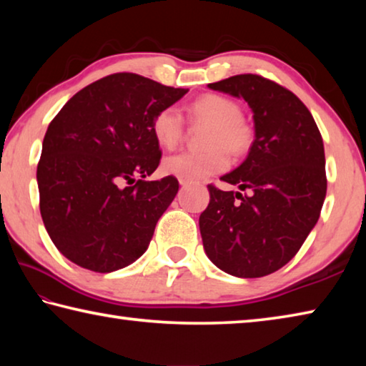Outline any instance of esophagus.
<instances>
[{"label":"esophagus","instance_id":"obj_1","mask_svg":"<svg viewBox=\"0 0 366 366\" xmlns=\"http://www.w3.org/2000/svg\"><path fill=\"white\" fill-rule=\"evenodd\" d=\"M179 184H181V185H182V189H184V187H187V185H189V182H185V181H182V179H179Z\"/></svg>","mask_w":366,"mask_h":366}]
</instances>
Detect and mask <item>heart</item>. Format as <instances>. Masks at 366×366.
<instances>
[{
	"instance_id": "1",
	"label": "heart",
	"mask_w": 366,
	"mask_h": 366,
	"mask_svg": "<svg viewBox=\"0 0 366 366\" xmlns=\"http://www.w3.org/2000/svg\"><path fill=\"white\" fill-rule=\"evenodd\" d=\"M194 121L212 124L205 152H181L169 154L163 161L166 174L182 179L185 182L202 181L227 168V153H244L253 140L252 129L242 121L239 104L221 95H205L190 107ZM154 140L164 148H174L184 135V119L174 107L163 108L152 124Z\"/></svg>"
}]
</instances>
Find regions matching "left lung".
I'll return each mask as SVG.
<instances>
[{
  "label": "left lung",
  "mask_w": 366,
  "mask_h": 366,
  "mask_svg": "<svg viewBox=\"0 0 366 366\" xmlns=\"http://www.w3.org/2000/svg\"><path fill=\"white\" fill-rule=\"evenodd\" d=\"M208 89L247 102L255 140L242 164L221 176L239 192L208 185L209 203L198 219L203 249L227 274H271L318 222L327 185L323 139L305 104L268 79L242 74Z\"/></svg>",
  "instance_id": "1"
}]
</instances>
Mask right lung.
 I'll return each mask as SVG.
<instances>
[{"instance_id":"obj_1","label":"right lung","mask_w":366,"mask_h":366,"mask_svg":"<svg viewBox=\"0 0 366 366\" xmlns=\"http://www.w3.org/2000/svg\"><path fill=\"white\" fill-rule=\"evenodd\" d=\"M187 92L113 74L77 92L49 124L36 168L40 213L72 263L111 272L147 252L179 190L172 176L145 181L161 158L152 124Z\"/></svg>"}]
</instances>
